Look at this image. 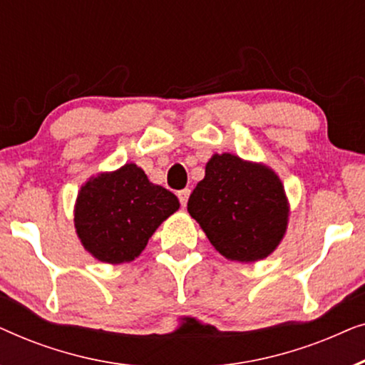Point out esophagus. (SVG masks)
Here are the masks:
<instances>
[{"instance_id":"1","label":"esophagus","mask_w":365,"mask_h":365,"mask_svg":"<svg viewBox=\"0 0 365 365\" xmlns=\"http://www.w3.org/2000/svg\"><path fill=\"white\" fill-rule=\"evenodd\" d=\"M189 194H191V189H182V191H179L178 192V197H179V201H181V204L182 206H186L187 204V199H189Z\"/></svg>"}]
</instances>
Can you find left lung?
Returning a JSON list of instances; mask_svg holds the SVG:
<instances>
[{"label": "left lung", "instance_id": "left-lung-1", "mask_svg": "<svg viewBox=\"0 0 365 365\" xmlns=\"http://www.w3.org/2000/svg\"><path fill=\"white\" fill-rule=\"evenodd\" d=\"M187 211L221 256L257 262L271 256L286 236L291 207L274 169L216 153L189 196Z\"/></svg>", "mask_w": 365, "mask_h": 365}]
</instances>
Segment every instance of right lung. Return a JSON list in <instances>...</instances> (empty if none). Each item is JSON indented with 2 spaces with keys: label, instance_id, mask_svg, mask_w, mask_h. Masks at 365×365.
Segmentation results:
<instances>
[{
  "label": "right lung",
  "instance_id": "obj_1",
  "mask_svg": "<svg viewBox=\"0 0 365 365\" xmlns=\"http://www.w3.org/2000/svg\"><path fill=\"white\" fill-rule=\"evenodd\" d=\"M179 209L171 191L148 179L134 163L91 176L78 191L74 229L99 262H131L156 229Z\"/></svg>",
  "mask_w": 365,
  "mask_h": 365
}]
</instances>
